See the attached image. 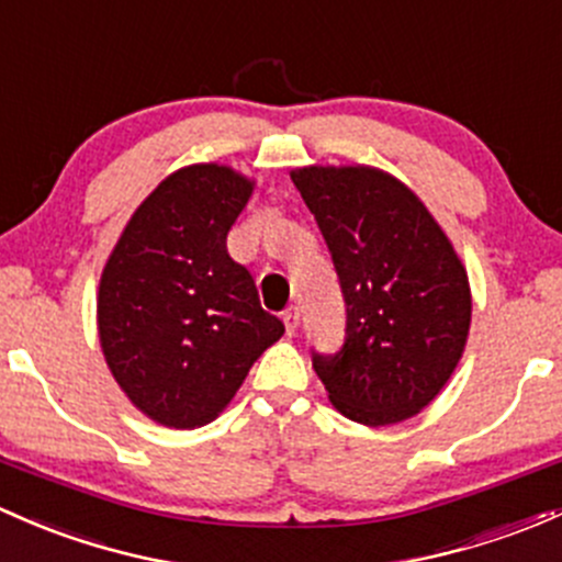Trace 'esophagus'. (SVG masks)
<instances>
[{
  "instance_id": "34e87169",
  "label": "esophagus",
  "mask_w": 562,
  "mask_h": 562,
  "mask_svg": "<svg viewBox=\"0 0 562 562\" xmlns=\"http://www.w3.org/2000/svg\"><path fill=\"white\" fill-rule=\"evenodd\" d=\"M282 321H285V330L288 334H296L299 330V321H301V312H299V306H288L285 310V315H282Z\"/></svg>"
}]
</instances>
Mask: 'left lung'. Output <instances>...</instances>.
Instances as JSON below:
<instances>
[{"instance_id": "8db88e82", "label": "left lung", "mask_w": 562, "mask_h": 562, "mask_svg": "<svg viewBox=\"0 0 562 562\" xmlns=\"http://www.w3.org/2000/svg\"><path fill=\"white\" fill-rule=\"evenodd\" d=\"M291 180L321 226L347 306L341 350L312 352L330 404L371 428L409 420L463 356L469 274L434 215L393 175L304 167Z\"/></svg>"}]
</instances>
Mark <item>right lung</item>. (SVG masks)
I'll return each instance as SVG.
<instances>
[{"label":"right lung","instance_id":"1","mask_svg":"<svg viewBox=\"0 0 562 562\" xmlns=\"http://www.w3.org/2000/svg\"><path fill=\"white\" fill-rule=\"evenodd\" d=\"M252 188L221 164L177 169L137 206L102 271L104 360L128 401L167 428L215 420L285 334L226 250Z\"/></svg>","mask_w":562,"mask_h":562}]
</instances>
